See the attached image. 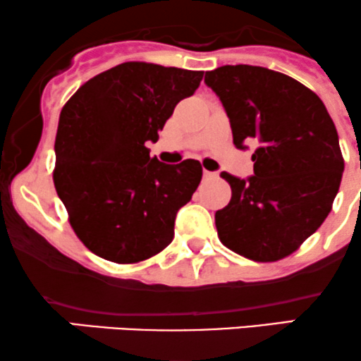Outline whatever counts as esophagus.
<instances>
[{"label":"esophagus","instance_id":"34e87169","mask_svg":"<svg viewBox=\"0 0 361 361\" xmlns=\"http://www.w3.org/2000/svg\"><path fill=\"white\" fill-rule=\"evenodd\" d=\"M202 173H204L206 179H212V177H216L218 176L216 172H209V170H204V172H202Z\"/></svg>","mask_w":361,"mask_h":361}]
</instances>
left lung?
I'll return each mask as SVG.
<instances>
[{"label": "left lung", "mask_w": 361, "mask_h": 361, "mask_svg": "<svg viewBox=\"0 0 361 361\" xmlns=\"http://www.w3.org/2000/svg\"><path fill=\"white\" fill-rule=\"evenodd\" d=\"M204 83L221 100L233 145L252 153L254 176L221 177L232 200L214 214L221 244L247 259L286 257L333 208L344 160L326 105L300 82L262 66H220Z\"/></svg>", "instance_id": "obj_1"}]
</instances>
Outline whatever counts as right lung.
<instances>
[{
    "instance_id": "obj_1",
    "label": "right lung",
    "mask_w": 361,
    "mask_h": 361,
    "mask_svg": "<svg viewBox=\"0 0 361 361\" xmlns=\"http://www.w3.org/2000/svg\"><path fill=\"white\" fill-rule=\"evenodd\" d=\"M201 80L202 71L123 63L88 80L63 107L54 185L93 254L129 264L172 242L177 212L191 201L202 169L197 160L161 164L147 143H157Z\"/></svg>"
}]
</instances>
